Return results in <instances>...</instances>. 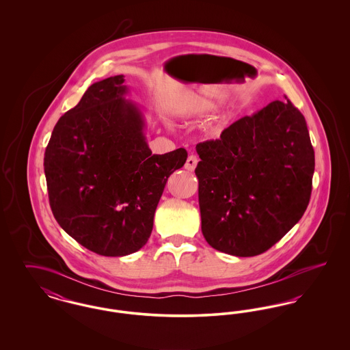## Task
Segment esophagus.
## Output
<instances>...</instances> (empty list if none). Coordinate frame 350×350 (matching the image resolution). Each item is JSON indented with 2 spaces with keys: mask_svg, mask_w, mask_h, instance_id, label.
Returning <instances> with one entry per match:
<instances>
[{
  "mask_svg": "<svg viewBox=\"0 0 350 350\" xmlns=\"http://www.w3.org/2000/svg\"><path fill=\"white\" fill-rule=\"evenodd\" d=\"M197 164H198V157L194 154H190L185 163V169L189 172H193L197 167Z\"/></svg>",
  "mask_w": 350,
  "mask_h": 350,
  "instance_id": "34e87169",
  "label": "esophagus"
}]
</instances>
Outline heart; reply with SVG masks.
<instances>
[{"label": "heart", "instance_id": "obj_1", "mask_svg": "<svg viewBox=\"0 0 350 350\" xmlns=\"http://www.w3.org/2000/svg\"><path fill=\"white\" fill-rule=\"evenodd\" d=\"M219 107V100L215 97H200L197 103L187 111L189 116H206L215 111Z\"/></svg>", "mask_w": 350, "mask_h": 350}]
</instances>
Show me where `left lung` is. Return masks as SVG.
<instances>
[{
  "label": "left lung",
  "mask_w": 350,
  "mask_h": 350,
  "mask_svg": "<svg viewBox=\"0 0 350 350\" xmlns=\"http://www.w3.org/2000/svg\"><path fill=\"white\" fill-rule=\"evenodd\" d=\"M197 153L202 233L214 250L257 256L303 217L315 153L306 119L290 100L239 119Z\"/></svg>",
  "instance_id": "8db88e82"
}]
</instances>
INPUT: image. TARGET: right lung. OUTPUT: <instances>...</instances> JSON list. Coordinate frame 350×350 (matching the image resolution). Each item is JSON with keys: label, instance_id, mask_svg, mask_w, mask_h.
<instances>
[{"label": "right lung", "instance_id": "obj_1", "mask_svg": "<svg viewBox=\"0 0 350 350\" xmlns=\"http://www.w3.org/2000/svg\"><path fill=\"white\" fill-rule=\"evenodd\" d=\"M118 75L94 83L56 123L44 153L53 217L86 250L122 257L143 248L183 148L152 154L142 107Z\"/></svg>", "mask_w": 350, "mask_h": 350}]
</instances>
